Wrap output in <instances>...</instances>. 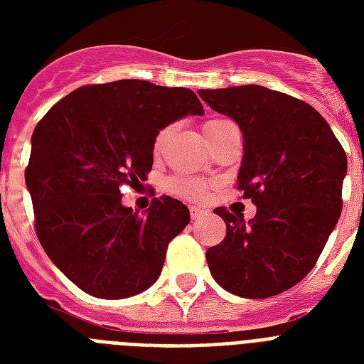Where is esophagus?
Returning a JSON list of instances; mask_svg holds the SVG:
<instances>
[{
	"mask_svg": "<svg viewBox=\"0 0 364 364\" xmlns=\"http://www.w3.org/2000/svg\"><path fill=\"white\" fill-rule=\"evenodd\" d=\"M204 213H205L204 208H196V205H193V208H191V217H193V219H198V217L204 215Z\"/></svg>",
	"mask_w": 364,
	"mask_h": 364,
	"instance_id": "34e87169",
	"label": "esophagus"
}]
</instances>
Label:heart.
<instances>
[{"instance_id":"1","label":"heart","mask_w":364,"mask_h":364,"mask_svg":"<svg viewBox=\"0 0 364 364\" xmlns=\"http://www.w3.org/2000/svg\"><path fill=\"white\" fill-rule=\"evenodd\" d=\"M227 124H230V121H227V119H210V121H205L204 126H202V130H204L205 137H208V143H210ZM171 132H173V128H171V126H166V128H162V130L156 134L153 143L154 154H160L164 151L166 143H168V139H170L171 136ZM168 188H170L173 194L183 196V198L202 200L205 194L210 193V183L204 181V179H198V177L177 176L171 177L170 181H168Z\"/></svg>"}]
</instances>
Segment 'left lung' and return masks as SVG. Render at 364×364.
I'll return each mask as SVG.
<instances>
[{
    "label": "left lung",
    "mask_w": 364,
    "mask_h": 364,
    "mask_svg": "<svg viewBox=\"0 0 364 364\" xmlns=\"http://www.w3.org/2000/svg\"><path fill=\"white\" fill-rule=\"evenodd\" d=\"M217 113L238 122L242 198L257 215L215 208L227 236L205 251L213 279L243 299L294 287L314 268L342 213L346 151L310 104L259 85L200 90Z\"/></svg>",
    "instance_id": "1"
}]
</instances>
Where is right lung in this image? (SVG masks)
<instances>
[{"mask_svg": "<svg viewBox=\"0 0 364 364\" xmlns=\"http://www.w3.org/2000/svg\"><path fill=\"white\" fill-rule=\"evenodd\" d=\"M202 113L188 88L122 79L77 88L37 122L24 173L37 238L81 291L126 299L159 279L188 208L162 196L139 215L121 191L147 179L164 126Z\"/></svg>", "mask_w": 364, "mask_h": 364, "instance_id": "add662e5", "label": "right lung"}]
</instances>
